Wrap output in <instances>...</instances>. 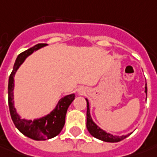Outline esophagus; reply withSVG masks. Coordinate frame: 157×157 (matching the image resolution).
<instances>
[{
    "label": "esophagus",
    "mask_w": 157,
    "mask_h": 157,
    "mask_svg": "<svg viewBox=\"0 0 157 157\" xmlns=\"http://www.w3.org/2000/svg\"><path fill=\"white\" fill-rule=\"evenodd\" d=\"M79 93H80V94L82 95V94L83 93V91H82V90H79Z\"/></svg>",
    "instance_id": "esophagus-1"
}]
</instances>
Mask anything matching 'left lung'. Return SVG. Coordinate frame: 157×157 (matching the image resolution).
<instances>
[{"mask_svg":"<svg viewBox=\"0 0 157 157\" xmlns=\"http://www.w3.org/2000/svg\"><path fill=\"white\" fill-rule=\"evenodd\" d=\"M145 93L147 94V84H145ZM86 101H87V128L91 136H93L94 137L101 140L103 142H107V143H118V142L128 137L130 135L129 134V135H126V136H113L109 133H107L104 130H102L101 128H100V127H98L95 122H93L91 116H90L89 101L88 99H86Z\"/></svg>","mask_w":157,"mask_h":157,"instance_id":"left-lung-1","label":"left lung"}]
</instances>
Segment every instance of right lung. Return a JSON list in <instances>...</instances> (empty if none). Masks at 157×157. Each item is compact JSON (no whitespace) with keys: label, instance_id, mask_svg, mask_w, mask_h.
Returning <instances> with one entry per match:
<instances>
[{"label":"right lung","instance_id":"1","mask_svg":"<svg viewBox=\"0 0 157 157\" xmlns=\"http://www.w3.org/2000/svg\"><path fill=\"white\" fill-rule=\"evenodd\" d=\"M45 43H39L33 48H30L28 50L21 53L17 56L14 62L13 71L8 79V106L10 116L13 120L15 127L18 128L20 132L22 133L24 136L31 138L36 141H44L47 139L56 136L59 133L62 131V128L65 124V116L67 114V110L71 102L73 101L75 95V94L66 95L62 97L58 101L57 105L48 115L43 116L39 119L32 120H26L21 119V116L17 114L16 109L14 106V76L17 69L24 62L25 59L30 56L32 53L42 47H45Z\"/></svg>","mask_w":157,"mask_h":157}]
</instances>
